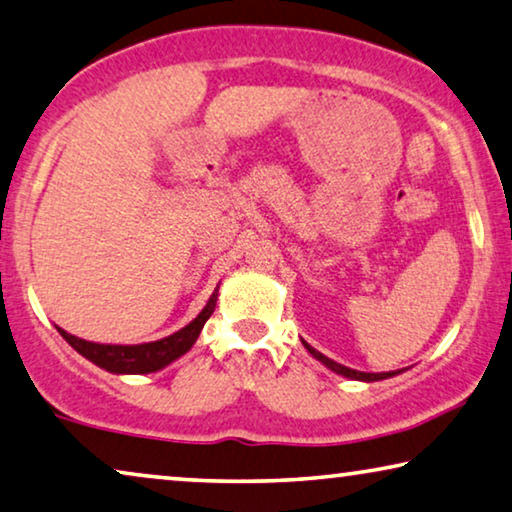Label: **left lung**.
Listing matches in <instances>:
<instances>
[{
  "label": "left lung",
  "instance_id": "1",
  "mask_svg": "<svg viewBox=\"0 0 512 512\" xmlns=\"http://www.w3.org/2000/svg\"><path fill=\"white\" fill-rule=\"evenodd\" d=\"M303 347L308 349V352L317 358L319 363L322 365H326V368L329 370H333L335 375H342V377H347V379H356V381H381V379H388V377H395V375H400V370H395V372H358V370H352V368H347V365H340V363H335L333 358H329V356H324L322 352H317V349H312L308 342L303 340Z\"/></svg>",
  "mask_w": 512,
  "mask_h": 512
}]
</instances>
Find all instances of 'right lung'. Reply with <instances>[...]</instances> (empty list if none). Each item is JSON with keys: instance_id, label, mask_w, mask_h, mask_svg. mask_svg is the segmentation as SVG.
Segmentation results:
<instances>
[{"instance_id": "obj_1", "label": "right lung", "mask_w": 512, "mask_h": 512, "mask_svg": "<svg viewBox=\"0 0 512 512\" xmlns=\"http://www.w3.org/2000/svg\"><path fill=\"white\" fill-rule=\"evenodd\" d=\"M218 301V289H213L211 299L204 305L200 315H197L193 322L183 326L177 333L167 335V338H160L154 342H142V345H105V342H89L82 340L78 335L66 333L64 329L57 331L61 333L68 345H71L75 352L82 354L98 368L114 372V375H149V372H158L177 361L179 356L188 352L190 347L195 345V340L200 338L204 329V322L213 315Z\"/></svg>"}]
</instances>
